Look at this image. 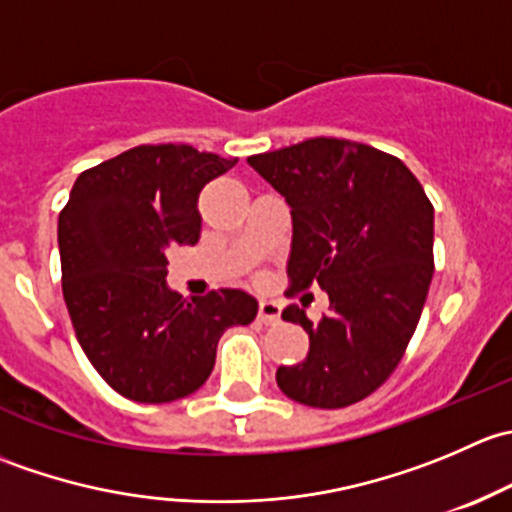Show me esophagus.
Wrapping results in <instances>:
<instances>
[{"label":"esophagus","instance_id":"1","mask_svg":"<svg viewBox=\"0 0 512 512\" xmlns=\"http://www.w3.org/2000/svg\"><path fill=\"white\" fill-rule=\"evenodd\" d=\"M282 317V307L272 299H262L260 302V322L262 324H277Z\"/></svg>","mask_w":512,"mask_h":512}]
</instances>
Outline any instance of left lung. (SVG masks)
Instances as JSON below:
<instances>
[{
  "mask_svg": "<svg viewBox=\"0 0 512 512\" xmlns=\"http://www.w3.org/2000/svg\"><path fill=\"white\" fill-rule=\"evenodd\" d=\"M247 163L292 208L287 275L297 294L319 285V322L289 304L309 354L280 366L277 386L314 409H344L374 394L399 366L433 277V205L399 158L344 138H309Z\"/></svg>",
  "mask_w": 512,
  "mask_h": 512,
  "instance_id": "1",
  "label": "left lung"
}]
</instances>
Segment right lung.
I'll list each match as a JSON object with an SVG mask.
<instances>
[{
    "label": "right lung",
    "instance_id": "add662e5",
    "mask_svg": "<svg viewBox=\"0 0 512 512\" xmlns=\"http://www.w3.org/2000/svg\"><path fill=\"white\" fill-rule=\"evenodd\" d=\"M235 163L183 143L136 146L71 188L59 215L64 302L84 354L126 399L168 404L198 391L225 329L257 317L242 289L185 299L165 282L170 247L200 240V190Z\"/></svg>",
    "mask_w": 512,
    "mask_h": 512
}]
</instances>
